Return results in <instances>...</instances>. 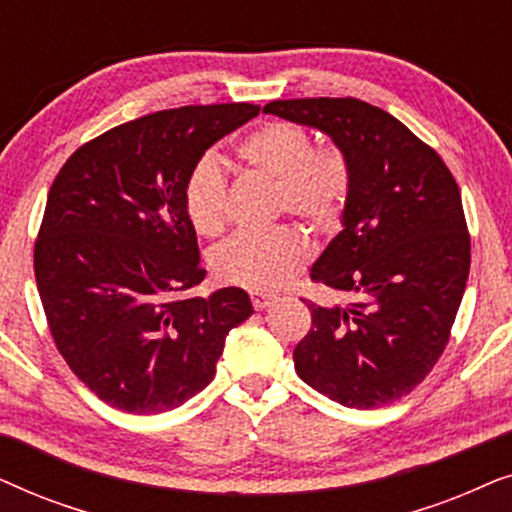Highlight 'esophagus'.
I'll list each match as a JSON object with an SVG mask.
<instances>
[{
  "label": "esophagus",
  "instance_id": "esophagus-1",
  "mask_svg": "<svg viewBox=\"0 0 512 512\" xmlns=\"http://www.w3.org/2000/svg\"><path fill=\"white\" fill-rule=\"evenodd\" d=\"M249 298H251V305H254V310H265V307L275 303V296H270V293H263V291H251Z\"/></svg>",
  "mask_w": 512,
  "mask_h": 512
}]
</instances>
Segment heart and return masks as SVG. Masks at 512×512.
<instances>
[{
	"label": "heart",
	"instance_id": "obj_1",
	"mask_svg": "<svg viewBox=\"0 0 512 512\" xmlns=\"http://www.w3.org/2000/svg\"><path fill=\"white\" fill-rule=\"evenodd\" d=\"M240 163L275 184V214H293L314 233L340 226L352 195V165L338 146H314L303 125L270 121L235 146ZM228 179L212 156L198 160L184 186V209L195 233L219 237L228 226ZM310 256V242L291 223L240 233L212 254L221 282L254 291H272Z\"/></svg>",
	"mask_w": 512,
	"mask_h": 512
}]
</instances>
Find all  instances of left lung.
<instances>
[{"label": "left lung", "instance_id": "1", "mask_svg": "<svg viewBox=\"0 0 512 512\" xmlns=\"http://www.w3.org/2000/svg\"><path fill=\"white\" fill-rule=\"evenodd\" d=\"M265 114L326 132L352 165L340 235L312 282L354 293L347 307L307 303L312 328L293 349L300 380L347 408H382L436 366L471 268L461 193L415 132L356 97L277 100Z\"/></svg>", "mask_w": 512, "mask_h": 512}]
</instances>
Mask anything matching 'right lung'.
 Instances as JSON below:
<instances>
[{"label": "right lung", "mask_w": 512, "mask_h": 512, "mask_svg": "<svg viewBox=\"0 0 512 512\" xmlns=\"http://www.w3.org/2000/svg\"><path fill=\"white\" fill-rule=\"evenodd\" d=\"M256 104L179 107L116 125L79 146L48 191L34 277L53 342L111 408L156 415L212 382L230 328L251 317L228 286L209 298L184 186L209 146Z\"/></svg>", "instance_id": "add662e5"}]
</instances>
